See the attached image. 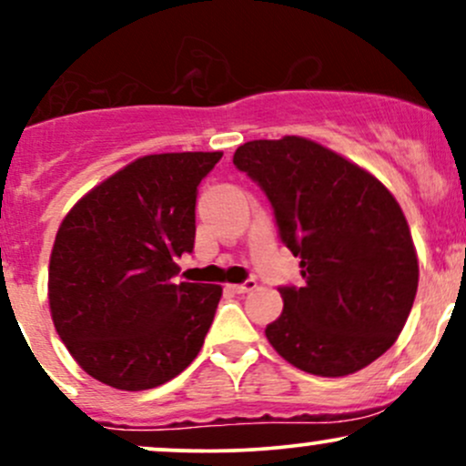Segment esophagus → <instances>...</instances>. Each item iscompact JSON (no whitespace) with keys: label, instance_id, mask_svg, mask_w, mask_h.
<instances>
[{"label":"esophagus","instance_id":"1","mask_svg":"<svg viewBox=\"0 0 466 466\" xmlns=\"http://www.w3.org/2000/svg\"><path fill=\"white\" fill-rule=\"evenodd\" d=\"M256 287H258V285H256L254 278H249V280L240 282V285H229V289H232L234 293H249V291H254Z\"/></svg>","mask_w":466,"mask_h":466}]
</instances>
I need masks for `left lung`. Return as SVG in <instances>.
<instances>
[{
    "instance_id": "left-lung-1",
    "label": "left lung",
    "mask_w": 466,
    "mask_h": 466,
    "mask_svg": "<svg viewBox=\"0 0 466 466\" xmlns=\"http://www.w3.org/2000/svg\"><path fill=\"white\" fill-rule=\"evenodd\" d=\"M234 166L274 208L280 240L300 256L302 287H280L265 335L291 366L346 377L394 344L419 287L403 210L370 173L307 137L254 140Z\"/></svg>"
}]
</instances>
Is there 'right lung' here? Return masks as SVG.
Segmentation results:
<instances>
[{"instance_id": "right-lung-1", "label": "right lung", "mask_w": 466, "mask_h": 466, "mask_svg": "<svg viewBox=\"0 0 466 466\" xmlns=\"http://www.w3.org/2000/svg\"><path fill=\"white\" fill-rule=\"evenodd\" d=\"M223 153L136 159L80 199L56 232L47 298L56 333L94 379L157 388L199 355L223 289L179 282L195 248L197 186Z\"/></svg>"}]
</instances>
